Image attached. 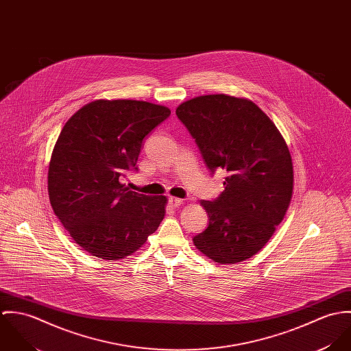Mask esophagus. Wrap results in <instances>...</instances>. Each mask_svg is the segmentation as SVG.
<instances>
[{
  "instance_id": "obj_1",
  "label": "esophagus",
  "mask_w": 351,
  "mask_h": 351,
  "mask_svg": "<svg viewBox=\"0 0 351 351\" xmlns=\"http://www.w3.org/2000/svg\"><path fill=\"white\" fill-rule=\"evenodd\" d=\"M169 204H170L173 208H178V206L182 204V200L178 199V197H169Z\"/></svg>"
}]
</instances>
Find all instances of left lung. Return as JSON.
Returning <instances> with one entry per match:
<instances>
[{
	"instance_id": "1",
	"label": "left lung",
	"mask_w": 351,
	"mask_h": 351,
	"mask_svg": "<svg viewBox=\"0 0 351 351\" xmlns=\"http://www.w3.org/2000/svg\"><path fill=\"white\" fill-rule=\"evenodd\" d=\"M177 117L210 174L227 173L219 197L202 201L208 227L195 246L215 262L235 263L261 250L282 221L293 192V165L271 120L249 100L226 95L182 102Z\"/></svg>"
}]
</instances>
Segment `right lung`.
<instances>
[{
    "label": "right lung",
    "instance_id": "add662e5",
    "mask_svg": "<svg viewBox=\"0 0 351 351\" xmlns=\"http://www.w3.org/2000/svg\"><path fill=\"white\" fill-rule=\"evenodd\" d=\"M170 116L146 101H93L64 124L52 151L49 195L55 215L82 250L106 261L143 246L165 217V196L121 184L143 139Z\"/></svg>",
    "mask_w": 351,
    "mask_h": 351
}]
</instances>
